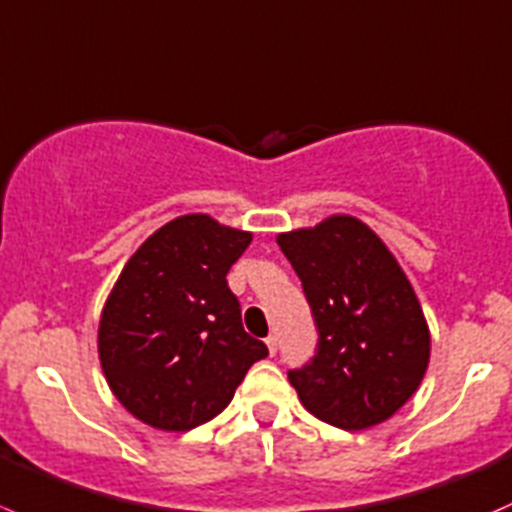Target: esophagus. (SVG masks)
<instances>
[{
    "label": "esophagus",
    "mask_w": 512,
    "mask_h": 512,
    "mask_svg": "<svg viewBox=\"0 0 512 512\" xmlns=\"http://www.w3.org/2000/svg\"><path fill=\"white\" fill-rule=\"evenodd\" d=\"M266 346H268V353H276V348H278V338H276V333H271V336L266 338Z\"/></svg>",
    "instance_id": "1"
}]
</instances>
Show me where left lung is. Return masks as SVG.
I'll return each mask as SVG.
<instances>
[{
    "instance_id": "1",
    "label": "left lung",
    "mask_w": 512,
    "mask_h": 512,
    "mask_svg": "<svg viewBox=\"0 0 512 512\" xmlns=\"http://www.w3.org/2000/svg\"><path fill=\"white\" fill-rule=\"evenodd\" d=\"M276 241L318 328L316 356L288 371L303 408L343 430L388 421L418 391L430 361L426 316L401 263L348 214Z\"/></svg>"
}]
</instances>
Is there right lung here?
Returning a JSON list of instances; mask_svg holds the SVG:
<instances>
[{
  "mask_svg": "<svg viewBox=\"0 0 512 512\" xmlns=\"http://www.w3.org/2000/svg\"><path fill=\"white\" fill-rule=\"evenodd\" d=\"M249 231L186 214L126 261L99 321V361L116 401L169 433L219 416L268 348L241 326L226 273Z\"/></svg>",
  "mask_w": 512,
  "mask_h": 512,
  "instance_id": "obj_1",
  "label": "right lung"
}]
</instances>
